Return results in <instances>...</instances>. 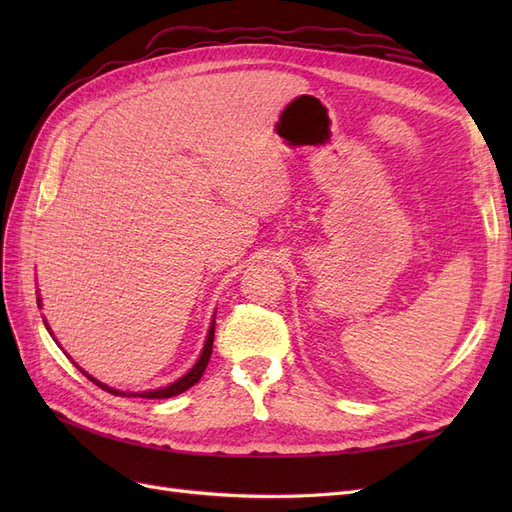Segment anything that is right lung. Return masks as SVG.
Returning <instances> with one entry per match:
<instances>
[{
	"instance_id": "1",
	"label": "right lung",
	"mask_w": 512,
	"mask_h": 512,
	"mask_svg": "<svg viewBox=\"0 0 512 512\" xmlns=\"http://www.w3.org/2000/svg\"><path fill=\"white\" fill-rule=\"evenodd\" d=\"M38 307H40V297H38ZM46 329H49V324H46ZM213 333H215V320L211 322V329H209V335H207V342H205V348H203V354H200V359L196 361V365L188 371V374H185L183 378H179L177 382H173V384H168V386H164V389H158V391H145V393H123V391H115V389H111V386H106V384H102V382H98L96 378H91L89 374H85V371L79 367L83 374L91 380V382H96L100 389H104V391H108L111 395H138V397H147V399H166V397H175V395H179V393H183V391H188L190 386H194L200 378H203V374H205V369H207V363H209V359H211V350H213Z\"/></svg>"
}]
</instances>
